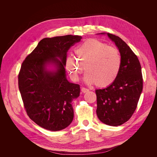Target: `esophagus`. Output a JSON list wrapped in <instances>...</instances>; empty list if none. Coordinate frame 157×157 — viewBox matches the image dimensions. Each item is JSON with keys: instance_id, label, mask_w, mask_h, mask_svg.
I'll return each mask as SVG.
<instances>
[{"instance_id": "34e87169", "label": "esophagus", "mask_w": 157, "mask_h": 157, "mask_svg": "<svg viewBox=\"0 0 157 157\" xmlns=\"http://www.w3.org/2000/svg\"><path fill=\"white\" fill-rule=\"evenodd\" d=\"M81 90L83 93H86V92H88L89 91V90L88 88H84V87H82Z\"/></svg>"}]
</instances>
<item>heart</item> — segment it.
I'll use <instances>...</instances> for the list:
<instances>
[{"instance_id": "1", "label": "heart", "mask_w": 157, "mask_h": 157, "mask_svg": "<svg viewBox=\"0 0 157 157\" xmlns=\"http://www.w3.org/2000/svg\"><path fill=\"white\" fill-rule=\"evenodd\" d=\"M76 59L69 56L65 67L74 81H78L85 68L87 84L104 88L114 83L121 70L122 59L119 49L95 39L85 40L75 49Z\"/></svg>"}]
</instances>
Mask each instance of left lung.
Masks as SVG:
<instances>
[{
	"instance_id": "obj_1",
	"label": "left lung",
	"mask_w": 157,
	"mask_h": 157,
	"mask_svg": "<svg viewBox=\"0 0 157 157\" xmlns=\"http://www.w3.org/2000/svg\"><path fill=\"white\" fill-rule=\"evenodd\" d=\"M108 36L118 47L122 63L114 83L105 88L95 90L96 113L98 119L105 124L119 126L127 121L136 111L143 80L137 55L120 37L109 33Z\"/></svg>"
}]
</instances>
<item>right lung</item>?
Segmentation results:
<instances>
[{
    "label": "right lung",
    "mask_w": 157,
    "mask_h": 157,
    "mask_svg": "<svg viewBox=\"0 0 157 157\" xmlns=\"http://www.w3.org/2000/svg\"><path fill=\"white\" fill-rule=\"evenodd\" d=\"M81 37L67 35L44 38L23 62L18 87L29 118L46 130L58 131L68 127L74 118L72 101L79 97L80 87L69 82L65 60L69 48ZM53 63L55 71L46 66Z\"/></svg>",
    "instance_id": "obj_1"
}]
</instances>
